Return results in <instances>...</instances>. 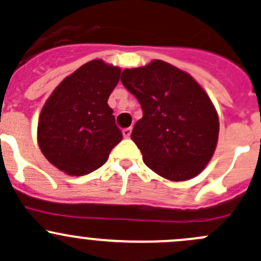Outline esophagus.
<instances>
[{
    "label": "esophagus",
    "mask_w": 261,
    "mask_h": 261,
    "mask_svg": "<svg viewBox=\"0 0 261 261\" xmlns=\"http://www.w3.org/2000/svg\"><path fill=\"white\" fill-rule=\"evenodd\" d=\"M130 135H131V127L123 128V130H122V136H123V138L128 139V138H130Z\"/></svg>",
    "instance_id": "esophagus-1"
}]
</instances>
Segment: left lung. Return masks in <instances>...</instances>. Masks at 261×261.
I'll use <instances>...</instances> for the list:
<instances>
[{"mask_svg":"<svg viewBox=\"0 0 261 261\" xmlns=\"http://www.w3.org/2000/svg\"><path fill=\"white\" fill-rule=\"evenodd\" d=\"M121 82L143 110L131 139L144 163L169 180L199 174L215 152L220 130L215 107L202 87L163 60L125 69Z\"/></svg>","mask_w":261,"mask_h":261,"instance_id":"1","label":"left lung"}]
</instances>
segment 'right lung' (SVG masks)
I'll list each match as a JSON object with an SVG mask.
<instances>
[{
    "label": "right lung",
    "instance_id": "add662e5",
    "mask_svg": "<svg viewBox=\"0 0 261 261\" xmlns=\"http://www.w3.org/2000/svg\"><path fill=\"white\" fill-rule=\"evenodd\" d=\"M120 68L91 60L68 75L49 97L38 123L44 156L70 175H86L106 163L122 140L107 105Z\"/></svg>",
    "mask_w": 261,
    "mask_h": 261
}]
</instances>
